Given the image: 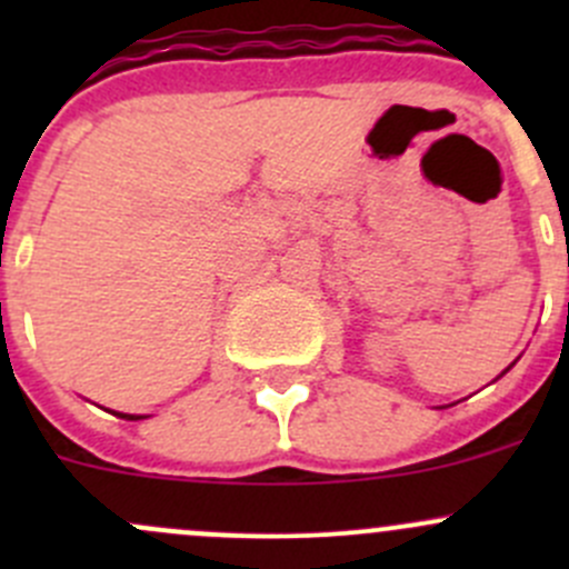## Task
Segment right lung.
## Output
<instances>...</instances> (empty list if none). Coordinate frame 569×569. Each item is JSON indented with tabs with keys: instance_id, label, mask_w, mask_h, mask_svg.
<instances>
[{
	"instance_id": "obj_1",
	"label": "right lung",
	"mask_w": 569,
	"mask_h": 569,
	"mask_svg": "<svg viewBox=\"0 0 569 569\" xmlns=\"http://www.w3.org/2000/svg\"><path fill=\"white\" fill-rule=\"evenodd\" d=\"M120 418H126V421H140V418H148V416H126V412H118Z\"/></svg>"
}]
</instances>
